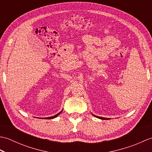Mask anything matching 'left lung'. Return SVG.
Here are the masks:
<instances>
[{
    "label": "left lung",
    "instance_id": "obj_1",
    "mask_svg": "<svg viewBox=\"0 0 152 152\" xmlns=\"http://www.w3.org/2000/svg\"><path fill=\"white\" fill-rule=\"evenodd\" d=\"M95 116L96 118H99V119H109V118H102V117H99V116H96V115H94Z\"/></svg>",
    "mask_w": 152,
    "mask_h": 152
}]
</instances>
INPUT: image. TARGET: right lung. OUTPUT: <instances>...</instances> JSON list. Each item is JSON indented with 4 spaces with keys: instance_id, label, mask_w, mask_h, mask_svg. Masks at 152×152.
<instances>
[{
    "instance_id": "1",
    "label": "right lung",
    "mask_w": 152,
    "mask_h": 152,
    "mask_svg": "<svg viewBox=\"0 0 152 152\" xmlns=\"http://www.w3.org/2000/svg\"><path fill=\"white\" fill-rule=\"evenodd\" d=\"M61 112H62V111H61ZM61 112H59V114H56V115H54V116H51V117H50V118H46V119H53V118H56L57 117V116H58V115H59L60 114H61Z\"/></svg>"
}]
</instances>
